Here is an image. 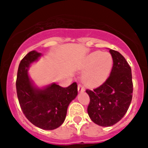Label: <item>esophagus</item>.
<instances>
[{
  "mask_svg": "<svg viewBox=\"0 0 148 148\" xmlns=\"http://www.w3.org/2000/svg\"><path fill=\"white\" fill-rule=\"evenodd\" d=\"M77 90H78V92H84V88L81 84H78V86H77Z\"/></svg>",
  "mask_w": 148,
  "mask_h": 148,
  "instance_id": "obj_1",
  "label": "esophagus"
}]
</instances>
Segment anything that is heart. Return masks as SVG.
<instances>
[{
  "mask_svg": "<svg viewBox=\"0 0 148 148\" xmlns=\"http://www.w3.org/2000/svg\"><path fill=\"white\" fill-rule=\"evenodd\" d=\"M113 67V58L108 52L95 51L84 58L81 68L83 71L82 81L91 88L101 86L110 76Z\"/></svg>",
  "mask_w": 148,
  "mask_h": 148,
  "instance_id": "heart-1",
  "label": "heart"
}]
</instances>
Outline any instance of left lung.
<instances>
[{
  "mask_svg": "<svg viewBox=\"0 0 148 148\" xmlns=\"http://www.w3.org/2000/svg\"><path fill=\"white\" fill-rule=\"evenodd\" d=\"M113 67L104 83L93 90H87L90 97L89 117L101 127H110L119 121L128 110L132 100L133 83L131 67L118 52L110 49Z\"/></svg>",
  "mask_w": 148,
  "mask_h": 148,
  "instance_id": "8db88e82",
  "label": "left lung"
}]
</instances>
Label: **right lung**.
<instances>
[{"mask_svg":"<svg viewBox=\"0 0 148 148\" xmlns=\"http://www.w3.org/2000/svg\"><path fill=\"white\" fill-rule=\"evenodd\" d=\"M41 56V53L32 51L21 60L16 81L17 95L22 111L29 121L44 130H53L64 121L67 108L77 95V84L74 82L67 88L55 83L43 88L34 85L28 69Z\"/></svg>","mask_w":148,"mask_h":148,"instance_id":"1","label":"right lung"}]
</instances>
